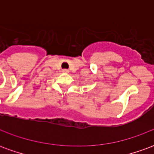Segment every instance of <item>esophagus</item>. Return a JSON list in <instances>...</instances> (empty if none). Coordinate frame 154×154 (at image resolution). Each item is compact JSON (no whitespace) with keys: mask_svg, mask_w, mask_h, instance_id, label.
<instances>
[{"mask_svg":"<svg viewBox=\"0 0 154 154\" xmlns=\"http://www.w3.org/2000/svg\"><path fill=\"white\" fill-rule=\"evenodd\" d=\"M63 72H64V73H67V72H68V70H67V69H63Z\"/></svg>","mask_w":154,"mask_h":154,"instance_id":"obj_1","label":"esophagus"}]
</instances>
